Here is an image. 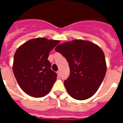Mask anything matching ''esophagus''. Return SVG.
<instances>
[{
    "mask_svg": "<svg viewBox=\"0 0 123 123\" xmlns=\"http://www.w3.org/2000/svg\"><path fill=\"white\" fill-rule=\"evenodd\" d=\"M56 73H57V75H58V78H60V71H58L57 72H56Z\"/></svg>",
    "mask_w": 123,
    "mask_h": 123,
    "instance_id": "obj_1",
    "label": "esophagus"
}]
</instances>
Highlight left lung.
<instances>
[{
    "label": "left lung",
    "mask_w": 123,
    "mask_h": 123,
    "mask_svg": "<svg viewBox=\"0 0 123 123\" xmlns=\"http://www.w3.org/2000/svg\"><path fill=\"white\" fill-rule=\"evenodd\" d=\"M68 61L70 74L64 85L74 99L90 98L104 80L106 65L104 52L87 41L76 39L60 44L55 48Z\"/></svg>",
    "instance_id": "left-lung-1"
}]
</instances>
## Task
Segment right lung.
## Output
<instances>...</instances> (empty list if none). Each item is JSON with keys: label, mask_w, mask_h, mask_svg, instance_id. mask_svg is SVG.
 <instances>
[{"label": "right lung", "mask_w": 123, "mask_h": 123, "mask_svg": "<svg viewBox=\"0 0 123 123\" xmlns=\"http://www.w3.org/2000/svg\"><path fill=\"white\" fill-rule=\"evenodd\" d=\"M59 41L38 37L19 46L14 55L13 71L18 85L27 94L39 98L48 94L57 74L50 69L49 53Z\"/></svg>", "instance_id": "add662e5"}]
</instances>
